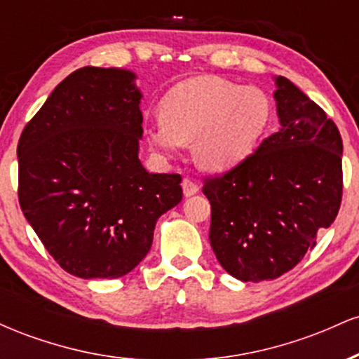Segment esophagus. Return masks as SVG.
<instances>
[{"instance_id": "1", "label": "esophagus", "mask_w": 359, "mask_h": 359, "mask_svg": "<svg viewBox=\"0 0 359 359\" xmlns=\"http://www.w3.org/2000/svg\"><path fill=\"white\" fill-rule=\"evenodd\" d=\"M182 189H184V196L191 197V196H194V194H197V191H199V185H197L196 180L185 177V179L182 180Z\"/></svg>"}]
</instances>
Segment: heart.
<instances>
[{
	"mask_svg": "<svg viewBox=\"0 0 359 359\" xmlns=\"http://www.w3.org/2000/svg\"><path fill=\"white\" fill-rule=\"evenodd\" d=\"M273 106L258 88L219 77H194L177 84L160 104L162 118L145 126L151 148L174 155L194 140L197 162L209 170L240 163L269 130Z\"/></svg>",
	"mask_w": 359,
	"mask_h": 359,
	"instance_id": "b5f03b06",
	"label": "heart"
}]
</instances>
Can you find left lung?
Wrapping results in <instances>:
<instances>
[{
    "label": "left lung",
    "instance_id": "8db88e82",
    "mask_svg": "<svg viewBox=\"0 0 359 359\" xmlns=\"http://www.w3.org/2000/svg\"><path fill=\"white\" fill-rule=\"evenodd\" d=\"M282 128L224 174L205 177L209 241L243 282L275 280L316 246L343 199V140L332 119L287 77L275 79Z\"/></svg>",
    "mask_w": 359,
    "mask_h": 359
}]
</instances>
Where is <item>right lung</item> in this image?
Here are the masks:
<instances>
[{"label":"right lung","mask_w":359,"mask_h":359,"mask_svg":"<svg viewBox=\"0 0 359 359\" xmlns=\"http://www.w3.org/2000/svg\"><path fill=\"white\" fill-rule=\"evenodd\" d=\"M125 69L82 67L23 128L18 201L67 273L118 278L147 257L155 222L182 201V177L138 158L142 93Z\"/></svg>","instance_id":"1"}]
</instances>
